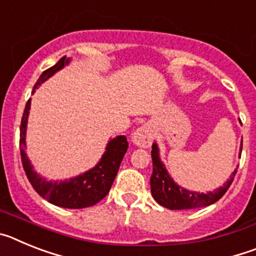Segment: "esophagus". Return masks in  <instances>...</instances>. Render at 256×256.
<instances>
[{
  "mask_svg": "<svg viewBox=\"0 0 256 256\" xmlns=\"http://www.w3.org/2000/svg\"><path fill=\"white\" fill-rule=\"evenodd\" d=\"M133 144L140 146V148H150L151 144L154 141V130L150 124H144L142 126H140L138 130L133 133L132 137Z\"/></svg>",
  "mask_w": 256,
  "mask_h": 256,
  "instance_id": "obj_1",
  "label": "esophagus"
}]
</instances>
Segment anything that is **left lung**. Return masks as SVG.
<instances>
[{"mask_svg": "<svg viewBox=\"0 0 256 256\" xmlns=\"http://www.w3.org/2000/svg\"><path fill=\"white\" fill-rule=\"evenodd\" d=\"M241 151H242V144H241ZM151 158H152L154 168L150 178L151 194L162 206L168 208L170 210L196 209V208H204L214 204L227 192L237 173V170H234L230 180L223 184V187L216 190L214 192L198 194V192L187 191L173 182V180L165 170L164 165L160 162L155 144H152Z\"/></svg>", "mask_w": 256, "mask_h": 256, "instance_id": "obj_1", "label": "left lung"}]
</instances>
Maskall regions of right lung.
<instances>
[{
	"mask_svg": "<svg viewBox=\"0 0 256 256\" xmlns=\"http://www.w3.org/2000/svg\"><path fill=\"white\" fill-rule=\"evenodd\" d=\"M68 62L69 60L66 58V56H62L58 61V64L44 70L33 87V92L40 83H44L47 78H50L52 74L60 70ZM29 108H30V100L26 101L24 114L22 118L19 144L22 168H24L32 187L36 190L38 195L42 196L48 202L56 205V206L68 208V209H82V208L92 206L100 200H102L112 188V184L116 177L122 160L128 148V141L126 137L118 136L116 138L108 142L106 152L104 154L101 162L94 169L88 170L83 176H79L70 180H65V182H48L37 176V173L32 169L30 162L24 152Z\"/></svg>",
	"mask_w": 256,
	"mask_h": 256,
	"instance_id": "right-lung-1",
	"label": "right lung"
}]
</instances>
